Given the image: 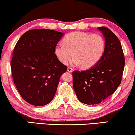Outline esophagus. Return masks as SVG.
Listing matches in <instances>:
<instances>
[{"label":"esophagus","mask_w":135,"mask_h":135,"mask_svg":"<svg viewBox=\"0 0 135 135\" xmlns=\"http://www.w3.org/2000/svg\"><path fill=\"white\" fill-rule=\"evenodd\" d=\"M68 71L69 72V73H72V72L73 71V69H72L71 68H70V67H69L68 68Z\"/></svg>","instance_id":"obj_1"}]
</instances>
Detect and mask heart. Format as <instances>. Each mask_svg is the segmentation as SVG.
Wrapping results in <instances>:
<instances>
[{
  "mask_svg": "<svg viewBox=\"0 0 135 135\" xmlns=\"http://www.w3.org/2000/svg\"><path fill=\"white\" fill-rule=\"evenodd\" d=\"M104 49L105 41L100 34L76 31L68 34L64 38V44L59 43L55 46V53L62 64H68L74 55V65L82 64L87 68L99 61Z\"/></svg>",
  "mask_w": 135,
  "mask_h": 135,
  "instance_id": "1",
  "label": "heart"
}]
</instances>
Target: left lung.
I'll list each match as a JSON object with an SVG mask.
<instances>
[{"mask_svg":"<svg viewBox=\"0 0 135 135\" xmlns=\"http://www.w3.org/2000/svg\"><path fill=\"white\" fill-rule=\"evenodd\" d=\"M105 38L102 57L93 67L73 72V88L81 103L99 104L114 93L122 80L125 58L120 42L108 27H99Z\"/></svg>","mask_w":135,"mask_h":135,"instance_id":"8db88e82","label":"left lung"}]
</instances>
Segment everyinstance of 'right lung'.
<instances>
[{"instance_id":"add662e5","label":"right lung","mask_w":135,"mask_h":135,"mask_svg":"<svg viewBox=\"0 0 135 135\" xmlns=\"http://www.w3.org/2000/svg\"><path fill=\"white\" fill-rule=\"evenodd\" d=\"M64 33L32 29L23 34L13 51L11 70L20 95L29 104L42 106L53 99L60 78L67 70L55 54Z\"/></svg>"}]
</instances>
